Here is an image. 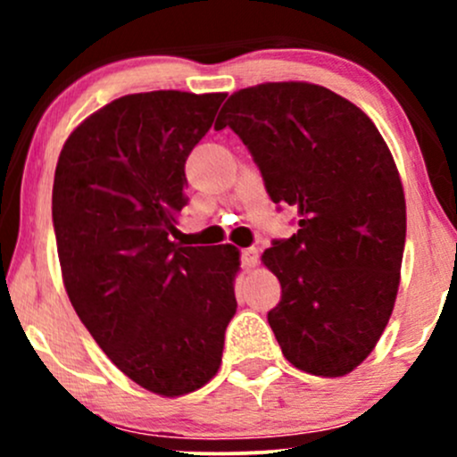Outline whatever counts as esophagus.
<instances>
[{"mask_svg":"<svg viewBox=\"0 0 457 457\" xmlns=\"http://www.w3.org/2000/svg\"><path fill=\"white\" fill-rule=\"evenodd\" d=\"M258 249H253V246H249V249H243V253H240V260H243V266L245 269H253V266H258Z\"/></svg>","mask_w":457,"mask_h":457,"instance_id":"obj_1","label":"esophagus"}]
</instances>
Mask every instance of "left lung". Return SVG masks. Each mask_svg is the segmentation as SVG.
I'll use <instances>...</instances> for the list:
<instances>
[{
  "label": "left lung",
  "instance_id": "obj_1",
  "mask_svg": "<svg viewBox=\"0 0 457 457\" xmlns=\"http://www.w3.org/2000/svg\"><path fill=\"white\" fill-rule=\"evenodd\" d=\"M229 127L298 229L262 262L281 283L269 324L298 370L345 376L378 344L395 305L406 199L376 124L339 94L307 81L234 92L214 129Z\"/></svg>",
  "mask_w": 457,
  "mask_h": 457
}]
</instances>
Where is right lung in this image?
<instances>
[{"instance_id":"obj_1","label":"right lung","mask_w":457,"mask_h":457,"mask_svg":"<svg viewBox=\"0 0 457 457\" xmlns=\"http://www.w3.org/2000/svg\"><path fill=\"white\" fill-rule=\"evenodd\" d=\"M225 94L115 98L68 135L54 180L62 279L109 361L145 391L180 397L219 371L240 251L170 238L185 162Z\"/></svg>"}]
</instances>
